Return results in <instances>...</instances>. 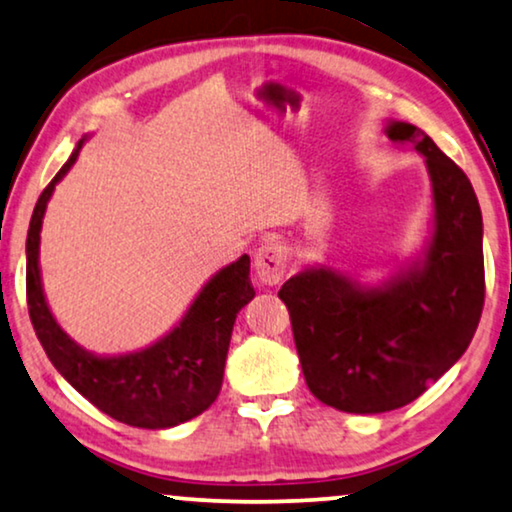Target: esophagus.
<instances>
[{"instance_id": "1", "label": "esophagus", "mask_w": 512, "mask_h": 512, "mask_svg": "<svg viewBox=\"0 0 512 512\" xmlns=\"http://www.w3.org/2000/svg\"><path fill=\"white\" fill-rule=\"evenodd\" d=\"M288 260V248L283 243L274 241V238H269V241L260 245V250L255 255L257 278L264 285H276L283 278L285 269H288Z\"/></svg>"}]
</instances>
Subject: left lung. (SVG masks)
Returning a JSON list of instances; mask_svg holds the SVG:
<instances>
[{
  "instance_id": "obj_1",
  "label": "left lung",
  "mask_w": 512,
  "mask_h": 512,
  "mask_svg": "<svg viewBox=\"0 0 512 512\" xmlns=\"http://www.w3.org/2000/svg\"><path fill=\"white\" fill-rule=\"evenodd\" d=\"M384 133L424 156L431 180L424 248L374 283L316 264L278 292L306 386L349 414L417 400L468 349L485 304L482 213L466 173L407 121L388 119Z\"/></svg>"
}]
</instances>
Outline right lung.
I'll use <instances>...</instances> for the list:
<instances>
[{
  "mask_svg": "<svg viewBox=\"0 0 512 512\" xmlns=\"http://www.w3.org/2000/svg\"><path fill=\"white\" fill-rule=\"evenodd\" d=\"M84 135L70 159L34 206L25 243L27 309L37 339L53 367L86 400L121 424L161 431L199 417L220 395L224 363L238 311L255 297L250 283V257L227 264L199 290L173 330L140 351L100 356L67 335L53 316L42 283L39 243L42 224L56 185L70 173Z\"/></svg>",
  "mask_w": 512,
  "mask_h": 512,
  "instance_id": "add662e5",
  "label": "right lung"
}]
</instances>
